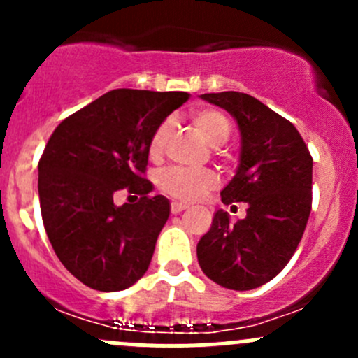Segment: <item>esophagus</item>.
Listing matches in <instances>:
<instances>
[{"label": "esophagus", "mask_w": 358, "mask_h": 358, "mask_svg": "<svg viewBox=\"0 0 358 358\" xmlns=\"http://www.w3.org/2000/svg\"><path fill=\"white\" fill-rule=\"evenodd\" d=\"M183 209H187V204H183V202H178V201L171 202V213H173V215H178V213H182Z\"/></svg>", "instance_id": "34e87169"}]
</instances>
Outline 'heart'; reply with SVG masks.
Returning a JSON list of instances; mask_svg holds the SVG:
<instances>
[{"mask_svg":"<svg viewBox=\"0 0 358 358\" xmlns=\"http://www.w3.org/2000/svg\"><path fill=\"white\" fill-rule=\"evenodd\" d=\"M192 122L202 138L211 147H220L229 140L232 133V122L225 112L218 109H199L192 112ZM173 122L164 121L154 133L150 140L149 152L152 157H159L164 150L166 142L171 136ZM218 185V176L211 169H189L169 168L159 176V187L171 197L180 201L201 199L204 194Z\"/></svg>","mask_w":358,"mask_h":358,"instance_id":"heart-1","label":"heart"}]
</instances>
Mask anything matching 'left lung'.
Returning <instances> with one entry per match:
<instances>
[{
  "label": "left lung",
  "instance_id": "1",
  "mask_svg": "<svg viewBox=\"0 0 358 358\" xmlns=\"http://www.w3.org/2000/svg\"><path fill=\"white\" fill-rule=\"evenodd\" d=\"M202 100L236 119L239 164L222 190L223 204L246 202V218L230 223L218 209L197 244L206 277L249 291L272 280L294 255L312 209L313 161L298 129L248 93H204Z\"/></svg>",
  "mask_w": 358,
  "mask_h": 358
}]
</instances>
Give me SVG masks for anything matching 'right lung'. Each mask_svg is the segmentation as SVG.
Segmentation results:
<instances>
[{"label": "right lung", "mask_w": 358, "mask_h": 358, "mask_svg": "<svg viewBox=\"0 0 358 358\" xmlns=\"http://www.w3.org/2000/svg\"><path fill=\"white\" fill-rule=\"evenodd\" d=\"M189 96L112 90L50 136L38 164L43 223L55 255L85 286L122 291L149 268L169 201L149 197L152 183L142 175L154 133ZM124 186L141 201L115 206L113 194Z\"/></svg>", "instance_id": "add662e5"}]
</instances>
